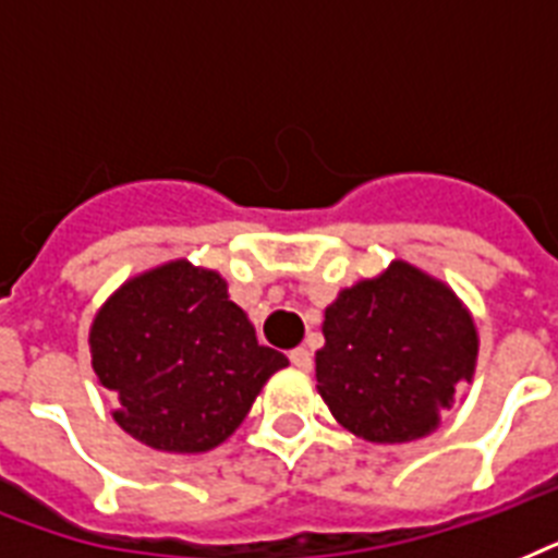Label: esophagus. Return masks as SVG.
<instances>
[{"instance_id":"esophagus-1","label":"esophagus","mask_w":558,"mask_h":558,"mask_svg":"<svg viewBox=\"0 0 558 558\" xmlns=\"http://www.w3.org/2000/svg\"><path fill=\"white\" fill-rule=\"evenodd\" d=\"M289 362L298 367V371H313V353L306 348L289 350Z\"/></svg>"}]
</instances>
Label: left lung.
I'll return each mask as SVG.
<instances>
[{"mask_svg":"<svg viewBox=\"0 0 558 558\" xmlns=\"http://www.w3.org/2000/svg\"><path fill=\"white\" fill-rule=\"evenodd\" d=\"M322 332L315 388L339 425L367 442L432 434L458 385L475 376L481 348L454 289L408 260L341 289Z\"/></svg>","mask_w":558,"mask_h":558,"instance_id":"1","label":"left lung"}]
</instances>
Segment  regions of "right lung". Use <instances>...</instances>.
I'll return each mask as SVG.
<instances>
[{
	"instance_id": "add662e5",
	"label": "right lung",
	"mask_w": 558,
	"mask_h": 558,
	"mask_svg": "<svg viewBox=\"0 0 558 558\" xmlns=\"http://www.w3.org/2000/svg\"><path fill=\"white\" fill-rule=\"evenodd\" d=\"M89 353L98 385L118 397L116 423L168 454L217 449L289 365L257 344L226 278L185 257L124 280L92 318Z\"/></svg>"
}]
</instances>
